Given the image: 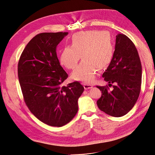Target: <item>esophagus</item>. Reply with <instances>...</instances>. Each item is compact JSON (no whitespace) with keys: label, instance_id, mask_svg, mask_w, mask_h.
<instances>
[{"label":"esophagus","instance_id":"1","mask_svg":"<svg viewBox=\"0 0 155 155\" xmlns=\"http://www.w3.org/2000/svg\"><path fill=\"white\" fill-rule=\"evenodd\" d=\"M83 86L85 90H88L90 88H91L93 87V86L90 84H87V83H84L83 84Z\"/></svg>","mask_w":155,"mask_h":155}]
</instances>
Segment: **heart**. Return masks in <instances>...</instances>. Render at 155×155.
<instances>
[{
	"label": "heart",
	"instance_id": "1",
	"mask_svg": "<svg viewBox=\"0 0 155 155\" xmlns=\"http://www.w3.org/2000/svg\"><path fill=\"white\" fill-rule=\"evenodd\" d=\"M71 46L63 48L60 61L67 69H73L81 57L83 61L71 75L77 81L91 82L98 69H106L114 57L113 37L106 31L91 30L75 33L71 37Z\"/></svg>",
	"mask_w": 155,
	"mask_h": 155
}]
</instances>
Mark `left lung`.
<instances>
[{"mask_svg": "<svg viewBox=\"0 0 155 155\" xmlns=\"http://www.w3.org/2000/svg\"><path fill=\"white\" fill-rule=\"evenodd\" d=\"M114 57L102 74L109 86L97 87L102 96L97 102L103 112L114 117L127 114L137 102L140 91L142 65L137 49L133 42L124 34L116 36Z\"/></svg>", "mask_w": 155, "mask_h": 155, "instance_id": "left-lung-1", "label": "left lung"}]
</instances>
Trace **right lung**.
Masks as SVG:
<instances>
[{"label": "right lung", "mask_w": 155, "mask_h": 155, "mask_svg": "<svg viewBox=\"0 0 155 155\" xmlns=\"http://www.w3.org/2000/svg\"><path fill=\"white\" fill-rule=\"evenodd\" d=\"M68 32L35 35L23 51L18 74L25 102L38 120L52 127L69 123L78 110L84 87L78 81L63 86L68 74L60 64L57 45Z\"/></svg>", "instance_id": "obj_1"}]
</instances>
